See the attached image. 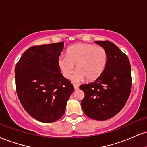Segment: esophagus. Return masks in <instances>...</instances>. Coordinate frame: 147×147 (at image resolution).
Segmentation results:
<instances>
[{
    "instance_id": "1",
    "label": "esophagus",
    "mask_w": 147,
    "mask_h": 147,
    "mask_svg": "<svg viewBox=\"0 0 147 147\" xmlns=\"http://www.w3.org/2000/svg\"><path fill=\"white\" fill-rule=\"evenodd\" d=\"M74 88H75V90H78L79 89V86H77V85L74 84Z\"/></svg>"
}]
</instances>
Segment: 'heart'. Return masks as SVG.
Returning <instances> with one entry per match:
<instances>
[{
	"instance_id": "heart-1",
	"label": "heart",
	"mask_w": 147,
	"mask_h": 147,
	"mask_svg": "<svg viewBox=\"0 0 147 147\" xmlns=\"http://www.w3.org/2000/svg\"><path fill=\"white\" fill-rule=\"evenodd\" d=\"M107 61V52L104 48L90 44H77L69 47L66 55H60L57 65L62 75L70 79L75 69L74 80L94 81L102 75Z\"/></svg>"
}]
</instances>
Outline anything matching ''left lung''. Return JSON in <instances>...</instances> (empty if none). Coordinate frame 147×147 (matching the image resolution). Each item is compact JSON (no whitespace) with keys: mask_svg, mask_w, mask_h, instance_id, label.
Returning <instances> with one entry per match:
<instances>
[{"mask_svg":"<svg viewBox=\"0 0 147 147\" xmlns=\"http://www.w3.org/2000/svg\"><path fill=\"white\" fill-rule=\"evenodd\" d=\"M105 49L107 61L101 75L93 82L81 85L85 97L81 107L86 116L96 121L112 118L123 109L131 89L129 60L109 41H95Z\"/></svg>","mask_w":147,"mask_h":147,"instance_id":"obj_1","label":"left lung"}]
</instances>
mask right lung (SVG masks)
<instances>
[{
  "mask_svg": "<svg viewBox=\"0 0 147 147\" xmlns=\"http://www.w3.org/2000/svg\"><path fill=\"white\" fill-rule=\"evenodd\" d=\"M63 42L28 49L15 68L19 100L30 116L42 123L62 117L74 87L60 72L57 59Z\"/></svg>",
  "mask_w": 147,
  "mask_h": 147,
  "instance_id": "add662e5",
  "label": "right lung"
}]
</instances>
